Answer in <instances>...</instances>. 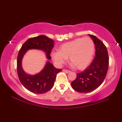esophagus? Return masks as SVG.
I'll return each instance as SVG.
<instances>
[{"label":"esophagus","instance_id":"esophagus-1","mask_svg":"<svg viewBox=\"0 0 122 122\" xmlns=\"http://www.w3.org/2000/svg\"><path fill=\"white\" fill-rule=\"evenodd\" d=\"M62 71L63 72H65V73H70V72H71V71H68V70H66L65 69H63L62 70Z\"/></svg>","mask_w":122,"mask_h":122}]
</instances>
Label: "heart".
<instances>
[{
    "instance_id": "b5f03b06",
    "label": "heart",
    "mask_w": 122,
    "mask_h": 122,
    "mask_svg": "<svg viewBox=\"0 0 122 122\" xmlns=\"http://www.w3.org/2000/svg\"><path fill=\"white\" fill-rule=\"evenodd\" d=\"M95 53V45L92 39L86 38H77L62 45L59 51L51 54L53 60L57 65L65 63L69 58L72 66L77 69H85L92 61Z\"/></svg>"
}]
</instances>
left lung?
<instances>
[{"label": "left lung", "instance_id": "left-lung-1", "mask_svg": "<svg viewBox=\"0 0 122 122\" xmlns=\"http://www.w3.org/2000/svg\"><path fill=\"white\" fill-rule=\"evenodd\" d=\"M95 46V57L83 71L77 74L71 83L76 92L88 93L96 89L106 78L109 67V55L104 44L93 35L89 34Z\"/></svg>", "mask_w": 122, "mask_h": 122}]
</instances>
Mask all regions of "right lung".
I'll list each match as a JSON object with an SVG mask.
<instances>
[{"mask_svg": "<svg viewBox=\"0 0 122 122\" xmlns=\"http://www.w3.org/2000/svg\"><path fill=\"white\" fill-rule=\"evenodd\" d=\"M54 41L45 36H39L28 39L22 45L17 57V72L21 84L30 92L34 94L45 93L53 87L56 74L62 71L47 62L44 68L40 73L30 75L26 74L22 68V59L29 49H40L45 51L47 58L51 59L50 54L54 47Z\"/></svg>", "mask_w": 122, "mask_h": 122, "instance_id": "1", "label": "right lung"}]
</instances>
